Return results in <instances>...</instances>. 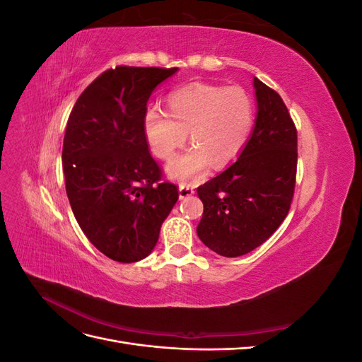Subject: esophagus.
Returning a JSON list of instances; mask_svg holds the SVG:
<instances>
[{
	"mask_svg": "<svg viewBox=\"0 0 362 362\" xmlns=\"http://www.w3.org/2000/svg\"><path fill=\"white\" fill-rule=\"evenodd\" d=\"M178 192H180V199H184V198H187V196H192L194 193V189L190 184H181Z\"/></svg>",
	"mask_w": 362,
	"mask_h": 362,
	"instance_id": "34e87169",
	"label": "esophagus"
}]
</instances>
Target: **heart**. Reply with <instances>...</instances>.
Listing matches in <instances>:
<instances>
[{
    "instance_id": "1",
    "label": "heart",
    "mask_w": 362,
    "mask_h": 362,
    "mask_svg": "<svg viewBox=\"0 0 362 362\" xmlns=\"http://www.w3.org/2000/svg\"><path fill=\"white\" fill-rule=\"evenodd\" d=\"M254 117V103L242 87L194 83L169 95L168 115L148 110L144 131L152 154L164 161L175 157L190 133L193 146L168 168L172 178L190 181L204 177L211 164L223 168L235 160Z\"/></svg>"
}]
</instances>
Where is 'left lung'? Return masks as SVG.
I'll return each mask as SVG.
<instances>
[{
  "label": "left lung",
  "instance_id": "left-lung-1",
  "mask_svg": "<svg viewBox=\"0 0 362 362\" xmlns=\"http://www.w3.org/2000/svg\"><path fill=\"white\" fill-rule=\"evenodd\" d=\"M257 119L237 161L198 187L204 204L196 228L222 257L254 250L288 214L298 168V131L282 98L257 76Z\"/></svg>",
  "mask_w": 362,
  "mask_h": 362
}]
</instances>
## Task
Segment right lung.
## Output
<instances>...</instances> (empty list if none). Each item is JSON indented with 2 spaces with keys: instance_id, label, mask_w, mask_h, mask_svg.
<instances>
[{
  "instance_id": "obj_1",
  "label": "right lung",
  "mask_w": 362,
  "mask_h": 362,
  "mask_svg": "<svg viewBox=\"0 0 362 362\" xmlns=\"http://www.w3.org/2000/svg\"><path fill=\"white\" fill-rule=\"evenodd\" d=\"M177 71L108 69L87 86L68 119L62 161L71 208L90 243L119 262L151 254L178 201L144 131L151 93Z\"/></svg>"
}]
</instances>
